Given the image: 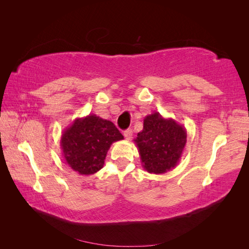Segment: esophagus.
<instances>
[{
  "label": "esophagus",
  "instance_id": "esophagus-1",
  "mask_svg": "<svg viewBox=\"0 0 249 249\" xmlns=\"http://www.w3.org/2000/svg\"><path fill=\"white\" fill-rule=\"evenodd\" d=\"M123 135H124L126 140H129L131 138V136H133V130H131V129H126V130H124Z\"/></svg>",
  "mask_w": 249,
  "mask_h": 249
}]
</instances>
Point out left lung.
I'll list each match as a JSON object with an SVG mask.
<instances>
[{"instance_id":"obj_1","label":"left lung","mask_w":249,"mask_h":249,"mask_svg":"<svg viewBox=\"0 0 249 249\" xmlns=\"http://www.w3.org/2000/svg\"><path fill=\"white\" fill-rule=\"evenodd\" d=\"M186 138V129L176 120L165 119L157 111L146 115L143 129L134 139L142 167L154 174L171 170L183 154Z\"/></svg>"}]
</instances>
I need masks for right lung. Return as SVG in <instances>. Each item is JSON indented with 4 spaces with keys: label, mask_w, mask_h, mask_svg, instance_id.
<instances>
[{
    "label": "right lung",
    "mask_w": 249,
    "mask_h": 249,
    "mask_svg": "<svg viewBox=\"0 0 249 249\" xmlns=\"http://www.w3.org/2000/svg\"><path fill=\"white\" fill-rule=\"evenodd\" d=\"M124 139L108 120L95 114L78 118L61 137V149L66 163L81 176L94 174L104 167L111 144Z\"/></svg>",
    "instance_id": "right-lung-1"
}]
</instances>
